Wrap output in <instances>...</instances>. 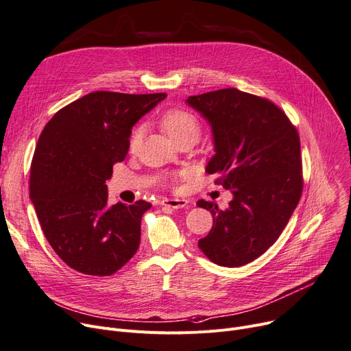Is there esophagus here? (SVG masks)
<instances>
[{
    "label": "esophagus",
    "mask_w": 351,
    "mask_h": 351,
    "mask_svg": "<svg viewBox=\"0 0 351 351\" xmlns=\"http://www.w3.org/2000/svg\"><path fill=\"white\" fill-rule=\"evenodd\" d=\"M189 202L186 199H163L160 202L162 206L166 208H172V209H182V208H186Z\"/></svg>",
    "instance_id": "obj_1"
}]
</instances>
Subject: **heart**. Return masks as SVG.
Returning a JSON list of instances; mask_svg holds the SVG:
<instances>
[{
  "mask_svg": "<svg viewBox=\"0 0 351 351\" xmlns=\"http://www.w3.org/2000/svg\"><path fill=\"white\" fill-rule=\"evenodd\" d=\"M160 126L165 129V132L168 134L175 142L185 139V138H195L199 139L202 134V125L200 121L195 114H192L191 110L182 109V108H172L168 109L166 112L160 117ZM145 132V126L142 123L136 125L132 131L131 135H129L128 146L129 151L135 152L141 142L142 136Z\"/></svg>",
  "mask_w": 351,
  "mask_h": 351,
  "instance_id": "b5f03b06",
  "label": "heart"
}]
</instances>
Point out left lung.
Returning <instances> with one entry per match:
<instances>
[{
  "mask_svg": "<svg viewBox=\"0 0 351 351\" xmlns=\"http://www.w3.org/2000/svg\"><path fill=\"white\" fill-rule=\"evenodd\" d=\"M212 125L216 155L206 166L232 189L225 209L200 199L213 226L197 246L213 263L237 267L262 256L286 228L303 192L300 138L278 105L236 88L186 101Z\"/></svg>",
  "mask_w": 351,
  "mask_h": 351,
  "instance_id": "left-lung-1",
  "label": "left lung"
}]
</instances>
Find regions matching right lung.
I'll list each match as a JSON object with an SVG mask.
<instances>
[{"label":"right lung","mask_w":351,"mask_h":351,"mask_svg":"<svg viewBox=\"0 0 351 351\" xmlns=\"http://www.w3.org/2000/svg\"><path fill=\"white\" fill-rule=\"evenodd\" d=\"M166 94L97 90L55 114L36 143L29 196L43 232L61 259L89 276H110L141 242V219L152 205H108L105 182L128 154L132 126Z\"/></svg>","instance_id":"1"}]
</instances>
